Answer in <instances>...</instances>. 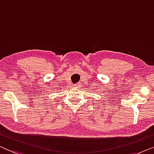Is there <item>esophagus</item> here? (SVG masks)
I'll list each match as a JSON object with an SVG mask.
<instances>
[{"label":"esophagus","mask_w":154,"mask_h":154,"mask_svg":"<svg viewBox=\"0 0 154 154\" xmlns=\"http://www.w3.org/2000/svg\"><path fill=\"white\" fill-rule=\"evenodd\" d=\"M74 86H75V87H76V88H79V86H81V83H79H79H77V84H75Z\"/></svg>","instance_id":"1"}]
</instances>
